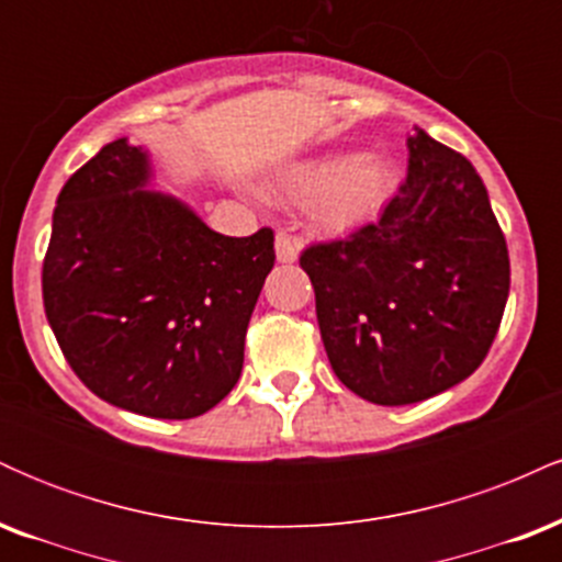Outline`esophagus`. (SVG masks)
Returning a JSON list of instances; mask_svg holds the SVG:
<instances>
[{"instance_id":"1","label":"esophagus","mask_w":562,"mask_h":562,"mask_svg":"<svg viewBox=\"0 0 562 562\" xmlns=\"http://www.w3.org/2000/svg\"><path fill=\"white\" fill-rule=\"evenodd\" d=\"M274 254H277V261H280V263H293L301 254V243L295 240V237L285 235V232H277Z\"/></svg>"}]
</instances>
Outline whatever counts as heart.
<instances>
[{
	"mask_svg": "<svg viewBox=\"0 0 562 562\" xmlns=\"http://www.w3.org/2000/svg\"><path fill=\"white\" fill-rule=\"evenodd\" d=\"M280 187L327 235H348L383 214L398 187V169L380 153H327L293 164Z\"/></svg>",
	"mask_w": 562,
	"mask_h": 562,
	"instance_id": "1",
	"label": "heart"
}]
</instances>
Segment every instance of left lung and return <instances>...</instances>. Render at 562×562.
Wrapping results in <instances>:
<instances>
[{
    "label": "left lung",
    "mask_w": 562,
    "mask_h": 562,
    "mask_svg": "<svg viewBox=\"0 0 562 562\" xmlns=\"http://www.w3.org/2000/svg\"><path fill=\"white\" fill-rule=\"evenodd\" d=\"M406 147V179L383 216L301 254L333 372L383 406L473 375L509 293L507 243L479 171L417 126Z\"/></svg>",
    "instance_id": "left-lung-1"
}]
</instances>
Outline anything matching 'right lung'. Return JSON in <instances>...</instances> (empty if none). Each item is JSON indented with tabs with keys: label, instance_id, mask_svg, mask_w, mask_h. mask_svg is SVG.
I'll use <instances>...</instances> for the list:
<instances>
[{
	"label": "right lung",
	"instance_id": "add662e5",
	"mask_svg": "<svg viewBox=\"0 0 562 562\" xmlns=\"http://www.w3.org/2000/svg\"><path fill=\"white\" fill-rule=\"evenodd\" d=\"M153 179L150 153L126 137L68 179L44 256V312L102 402L190 420L240 380L274 232L218 235Z\"/></svg>",
	"mask_w": 562,
	"mask_h": 562
}]
</instances>
